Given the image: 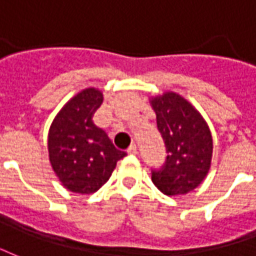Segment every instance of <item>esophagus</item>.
<instances>
[{"instance_id":"1","label":"esophagus","mask_w":256,"mask_h":256,"mask_svg":"<svg viewBox=\"0 0 256 256\" xmlns=\"http://www.w3.org/2000/svg\"><path fill=\"white\" fill-rule=\"evenodd\" d=\"M126 152H128V154H132V156H135V154H138V146H136V144H132V146L128 148Z\"/></svg>"}]
</instances>
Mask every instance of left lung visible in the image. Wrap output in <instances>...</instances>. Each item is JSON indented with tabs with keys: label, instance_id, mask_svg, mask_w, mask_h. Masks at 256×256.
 <instances>
[{
	"label": "left lung",
	"instance_id": "left-lung-1",
	"mask_svg": "<svg viewBox=\"0 0 256 256\" xmlns=\"http://www.w3.org/2000/svg\"><path fill=\"white\" fill-rule=\"evenodd\" d=\"M156 126L166 147V162L151 180L168 196L186 195L206 178L212 166V138L192 104L173 91L151 96Z\"/></svg>",
	"mask_w": 256,
	"mask_h": 256
}]
</instances>
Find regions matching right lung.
Returning a JSON list of instances; mask_svg holds the SVG:
<instances>
[{"label": "right lung", "mask_w": 256, "mask_h": 256, "mask_svg": "<svg viewBox=\"0 0 256 256\" xmlns=\"http://www.w3.org/2000/svg\"><path fill=\"white\" fill-rule=\"evenodd\" d=\"M102 100L104 94L98 88L82 90L62 106L50 126V165L70 192H96L110 178L117 161L126 156L92 121Z\"/></svg>", "instance_id": "add662e5"}]
</instances>
